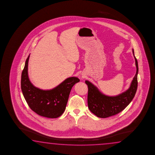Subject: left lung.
Listing matches in <instances>:
<instances>
[{
    "instance_id": "obj_1",
    "label": "left lung",
    "mask_w": 155,
    "mask_h": 155,
    "mask_svg": "<svg viewBox=\"0 0 155 155\" xmlns=\"http://www.w3.org/2000/svg\"><path fill=\"white\" fill-rule=\"evenodd\" d=\"M136 61V73L132 81L129 89L120 94L114 97H110L102 94L97 87L91 82L86 80L85 83L88 88L87 102L89 110L99 118H107L116 115L124 110L129 105L136 94L138 80V66L136 58L132 50Z\"/></svg>"
}]
</instances>
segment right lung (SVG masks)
<instances>
[{"label": "right lung", "instance_id": "1", "mask_svg": "<svg viewBox=\"0 0 155 155\" xmlns=\"http://www.w3.org/2000/svg\"><path fill=\"white\" fill-rule=\"evenodd\" d=\"M29 57L21 73V89L24 97L30 108L37 114L47 118H58L66 109L71 89L80 80L76 77H71L53 89H39L32 84L29 79Z\"/></svg>", "mask_w": 155, "mask_h": 155}]
</instances>
